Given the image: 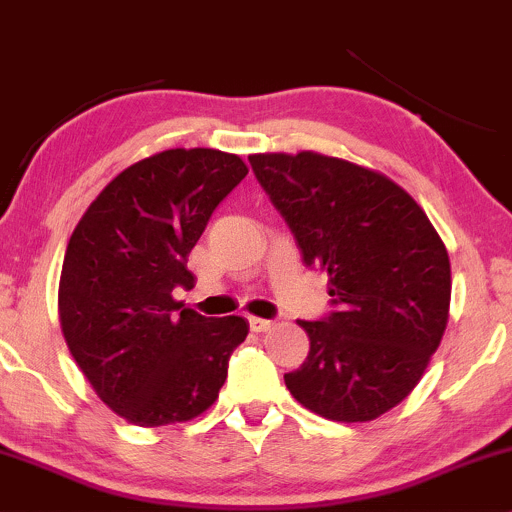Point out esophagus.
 <instances>
[{
    "instance_id": "obj_1",
    "label": "esophagus",
    "mask_w": 512,
    "mask_h": 512,
    "mask_svg": "<svg viewBox=\"0 0 512 512\" xmlns=\"http://www.w3.org/2000/svg\"><path fill=\"white\" fill-rule=\"evenodd\" d=\"M248 322H250L252 332H267V330H272V327H274V322L264 320V317H248Z\"/></svg>"
}]
</instances>
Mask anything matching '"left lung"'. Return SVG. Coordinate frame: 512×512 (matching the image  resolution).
Instances as JSON below:
<instances>
[{
	"label": "left lung",
	"mask_w": 512,
	"mask_h": 512,
	"mask_svg": "<svg viewBox=\"0 0 512 512\" xmlns=\"http://www.w3.org/2000/svg\"><path fill=\"white\" fill-rule=\"evenodd\" d=\"M252 173L289 223L305 267L330 281L310 351L286 387L332 421H370L414 390L448 325L450 260L424 209L342 158L255 154Z\"/></svg>",
	"instance_id": "obj_1"
}]
</instances>
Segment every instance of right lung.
<instances>
[{
	"label": "right lung",
	"instance_id": "right-lung-1",
	"mask_svg": "<svg viewBox=\"0 0 512 512\" xmlns=\"http://www.w3.org/2000/svg\"><path fill=\"white\" fill-rule=\"evenodd\" d=\"M245 175L236 154L161 151L108 182L69 238L64 339L98 397L129 424H180L209 409L248 337L245 317H204L173 301V289L195 281L187 255Z\"/></svg>",
	"mask_w": 512,
	"mask_h": 512
}]
</instances>
